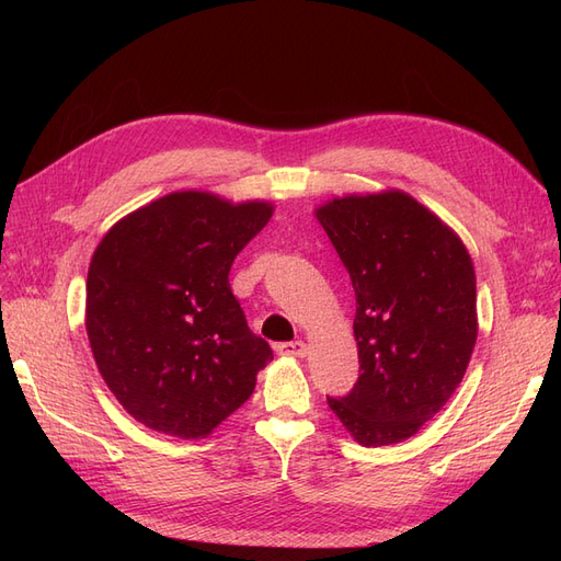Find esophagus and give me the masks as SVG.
Returning a JSON list of instances; mask_svg holds the SVG:
<instances>
[{"label": "esophagus", "mask_w": 561, "mask_h": 561, "mask_svg": "<svg viewBox=\"0 0 561 561\" xmlns=\"http://www.w3.org/2000/svg\"><path fill=\"white\" fill-rule=\"evenodd\" d=\"M276 351L280 355H290V358H304V355H307V344L299 342V339H297V342H283V344H278Z\"/></svg>", "instance_id": "obj_1"}]
</instances>
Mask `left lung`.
Here are the masks:
<instances>
[{
  "mask_svg": "<svg viewBox=\"0 0 561 561\" xmlns=\"http://www.w3.org/2000/svg\"><path fill=\"white\" fill-rule=\"evenodd\" d=\"M353 290L360 377L330 410L365 447L396 445L461 383L478 339V290L461 239L402 192L316 210Z\"/></svg>",
  "mask_w": 561,
  "mask_h": 561,
  "instance_id": "8db88e82",
  "label": "left lung"
}]
</instances>
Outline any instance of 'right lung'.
I'll return each mask as SVG.
<instances>
[{"mask_svg": "<svg viewBox=\"0 0 561 561\" xmlns=\"http://www.w3.org/2000/svg\"><path fill=\"white\" fill-rule=\"evenodd\" d=\"M268 203L175 192L116 222L93 252L87 332L100 375L147 428L206 437L252 396L274 351L248 328L231 264Z\"/></svg>", "mask_w": 561, "mask_h": 561, "instance_id": "add662e5", "label": "right lung"}]
</instances>
